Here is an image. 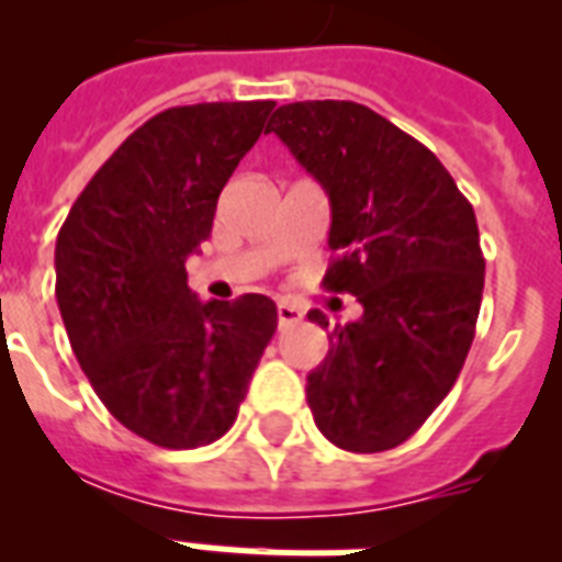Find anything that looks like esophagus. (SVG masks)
Wrapping results in <instances>:
<instances>
[{"label": "esophagus", "mask_w": 562, "mask_h": 562, "mask_svg": "<svg viewBox=\"0 0 562 562\" xmlns=\"http://www.w3.org/2000/svg\"><path fill=\"white\" fill-rule=\"evenodd\" d=\"M277 321H280V329H289V326L300 324L303 321V312L297 306H291V303H277Z\"/></svg>", "instance_id": "esophagus-1"}]
</instances>
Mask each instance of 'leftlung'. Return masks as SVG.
Instances as JSON below:
<instances>
[{
  "label": "left lung",
  "mask_w": 562,
  "mask_h": 562,
  "mask_svg": "<svg viewBox=\"0 0 562 562\" xmlns=\"http://www.w3.org/2000/svg\"><path fill=\"white\" fill-rule=\"evenodd\" d=\"M268 131L329 194L324 289L364 308L329 335L308 408L338 449H393L452 391L475 338L484 254L472 203L426 145L356 101L282 104ZM308 321L329 326L317 308Z\"/></svg>",
  "instance_id": "obj_1"
}]
</instances>
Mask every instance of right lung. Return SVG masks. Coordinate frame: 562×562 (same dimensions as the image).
Here are the masks:
<instances>
[{
    "instance_id": "add662e5",
    "label": "right lung",
    "mask_w": 562,
    "mask_h": 562,
    "mask_svg": "<svg viewBox=\"0 0 562 562\" xmlns=\"http://www.w3.org/2000/svg\"><path fill=\"white\" fill-rule=\"evenodd\" d=\"M273 101L169 108L136 127L87 183L55 247L66 335L108 411L162 449H194L236 423L277 329L265 294L201 303L187 259Z\"/></svg>"
}]
</instances>
